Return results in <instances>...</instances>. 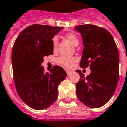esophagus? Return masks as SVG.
<instances>
[{
  "label": "esophagus",
  "instance_id": "1",
  "mask_svg": "<svg viewBox=\"0 0 127 127\" xmlns=\"http://www.w3.org/2000/svg\"><path fill=\"white\" fill-rule=\"evenodd\" d=\"M66 74H67V75H70V74H71V72H72V71H70V70H66Z\"/></svg>",
  "mask_w": 127,
  "mask_h": 127
}]
</instances>
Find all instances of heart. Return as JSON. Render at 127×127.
<instances>
[{
	"mask_svg": "<svg viewBox=\"0 0 127 127\" xmlns=\"http://www.w3.org/2000/svg\"><path fill=\"white\" fill-rule=\"evenodd\" d=\"M65 36L66 38L70 40L74 46H77L79 43V40L78 36L76 34L72 32H69L65 34ZM59 39L57 36H54L52 38V44H53V48L55 50L58 45ZM77 59L75 57H60L57 59V63L59 65L63 67L70 68L74 66V63H76Z\"/></svg>",
	"mask_w": 127,
	"mask_h": 127,
	"instance_id": "1",
	"label": "heart"
}]
</instances>
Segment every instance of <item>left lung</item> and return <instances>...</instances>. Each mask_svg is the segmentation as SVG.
Listing matches in <instances>:
<instances>
[{"mask_svg": "<svg viewBox=\"0 0 127 127\" xmlns=\"http://www.w3.org/2000/svg\"><path fill=\"white\" fill-rule=\"evenodd\" d=\"M74 29L81 33L84 48L80 66H90L87 77L76 70L80 80L76 83L79 100L90 108H99L106 104L115 93L119 74V56L113 36L107 30L93 25H83Z\"/></svg>", "mask_w": 127, "mask_h": 127, "instance_id": "1", "label": "left lung"}]
</instances>
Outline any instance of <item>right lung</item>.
Instances as JSON below:
<instances>
[{
    "label": "right lung",
    "instance_id": "add662e5",
    "mask_svg": "<svg viewBox=\"0 0 127 127\" xmlns=\"http://www.w3.org/2000/svg\"><path fill=\"white\" fill-rule=\"evenodd\" d=\"M63 27L32 25L19 34L12 47L14 81L20 98L32 109L42 110L57 100L58 86L66 77L59 66L44 72L43 57L53 54L52 38Z\"/></svg>",
    "mask_w": 127,
    "mask_h": 127
}]
</instances>
